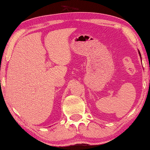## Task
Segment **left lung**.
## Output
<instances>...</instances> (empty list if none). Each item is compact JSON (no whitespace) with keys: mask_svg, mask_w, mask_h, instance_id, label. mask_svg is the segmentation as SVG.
<instances>
[{"mask_svg":"<svg viewBox=\"0 0 150 150\" xmlns=\"http://www.w3.org/2000/svg\"><path fill=\"white\" fill-rule=\"evenodd\" d=\"M139 51V56H140V57H141V53H140V52H139V50H138Z\"/></svg>","mask_w":150,"mask_h":150,"instance_id":"left-lung-1","label":"left lung"}]
</instances>
